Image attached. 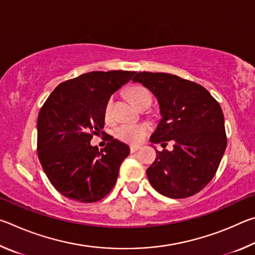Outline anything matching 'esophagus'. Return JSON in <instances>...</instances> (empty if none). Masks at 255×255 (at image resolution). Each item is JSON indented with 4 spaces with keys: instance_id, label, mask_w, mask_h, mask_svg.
<instances>
[{
    "instance_id": "esophagus-1",
    "label": "esophagus",
    "mask_w": 255,
    "mask_h": 255,
    "mask_svg": "<svg viewBox=\"0 0 255 255\" xmlns=\"http://www.w3.org/2000/svg\"><path fill=\"white\" fill-rule=\"evenodd\" d=\"M139 149V146H130V152L131 153H135L136 150Z\"/></svg>"
}]
</instances>
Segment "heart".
<instances>
[{
    "instance_id": "obj_1",
    "label": "heart",
    "mask_w": 255,
    "mask_h": 255,
    "mask_svg": "<svg viewBox=\"0 0 255 255\" xmlns=\"http://www.w3.org/2000/svg\"><path fill=\"white\" fill-rule=\"evenodd\" d=\"M150 97L149 92L144 88L137 86V88L131 89L129 91V98L132 101L135 106H137L139 101L143 100L144 98ZM112 106H114V98H110L106 103L105 108V115L107 118L110 117ZM149 128L147 125L145 124H138V125H131V124H123L115 129V136L122 141H125L127 144H139L141 140L144 139L145 136L147 135Z\"/></svg>"
}]
</instances>
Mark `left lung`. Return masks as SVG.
Instances as JSON below:
<instances>
[{"label": "left lung", "instance_id": "8db88e82", "mask_svg": "<svg viewBox=\"0 0 255 255\" xmlns=\"http://www.w3.org/2000/svg\"><path fill=\"white\" fill-rule=\"evenodd\" d=\"M132 82L157 99L161 119L149 140L173 141V149L156 150L146 170L150 184L169 198H188L204 189L217 171L227 139L219 103L195 82L167 73L139 72Z\"/></svg>", "mask_w": 255, "mask_h": 255}]
</instances>
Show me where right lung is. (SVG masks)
Returning a JSON list of instances; mask_svg holds the SVG:
<instances>
[{
	"instance_id": "add662e5",
	"label": "right lung",
	"mask_w": 255,
	"mask_h": 255,
	"mask_svg": "<svg viewBox=\"0 0 255 255\" xmlns=\"http://www.w3.org/2000/svg\"><path fill=\"white\" fill-rule=\"evenodd\" d=\"M136 72H90L60 83L38 116V157L63 196L96 202L111 191L129 146L114 137L99 150L92 136L105 127L106 103Z\"/></svg>"
}]
</instances>
